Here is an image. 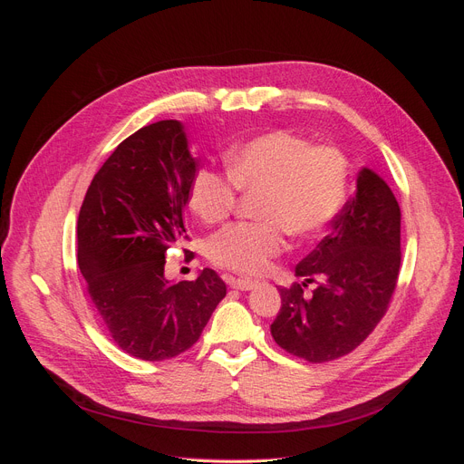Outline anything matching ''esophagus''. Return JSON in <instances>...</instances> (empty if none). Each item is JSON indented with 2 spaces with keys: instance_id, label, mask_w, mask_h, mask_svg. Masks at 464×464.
<instances>
[{
  "instance_id": "obj_1",
  "label": "esophagus",
  "mask_w": 464,
  "mask_h": 464,
  "mask_svg": "<svg viewBox=\"0 0 464 464\" xmlns=\"http://www.w3.org/2000/svg\"><path fill=\"white\" fill-rule=\"evenodd\" d=\"M231 285L235 289H240V291H250V289H254L257 285V280H252V278H235L231 282Z\"/></svg>"
}]
</instances>
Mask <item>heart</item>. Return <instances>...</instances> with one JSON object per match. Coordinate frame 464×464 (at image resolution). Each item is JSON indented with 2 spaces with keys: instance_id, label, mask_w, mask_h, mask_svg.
Instances as JSON below:
<instances>
[{
  "instance_id": "1",
  "label": "heart",
  "mask_w": 464,
  "mask_h": 464,
  "mask_svg": "<svg viewBox=\"0 0 464 464\" xmlns=\"http://www.w3.org/2000/svg\"><path fill=\"white\" fill-rule=\"evenodd\" d=\"M226 170L203 165L188 184V207L218 224L237 207L238 191L259 193L257 222H237L208 238V259L224 269L261 275L285 250V235L320 233L343 208L350 163L333 144H312L289 130H273L229 149Z\"/></svg>"
}]
</instances>
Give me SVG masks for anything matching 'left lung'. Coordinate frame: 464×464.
<instances>
[{"label":"left lung","mask_w":464,"mask_h":464,"mask_svg":"<svg viewBox=\"0 0 464 464\" xmlns=\"http://www.w3.org/2000/svg\"><path fill=\"white\" fill-rule=\"evenodd\" d=\"M306 282L280 287L275 343L308 362L348 355L385 315L401 273V208L393 191L362 169L357 191L295 269ZM322 276L312 296L304 287Z\"/></svg>","instance_id":"obj_1"}]
</instances>
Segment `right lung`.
<instances>
[{
  "instance_id": "1",
  "label": "right lung",
  "mask_w": 464,
  "mask_h": 464,
  "mask_svg": "<svg viewBox=\"0 0 464 464\" xmlns=\"http://www.w3.org/2000/svg\"><path fill=\"white\" fill-rule=\"evenodd\" d=\"M195 160L182 124L161 120L121 140L97 170L79 212L77 257L86 291L118 348L142 361L198 343L226 282L205 269L169 284L165 254L186 235Z\"/></svg>"
}]
</instances>
